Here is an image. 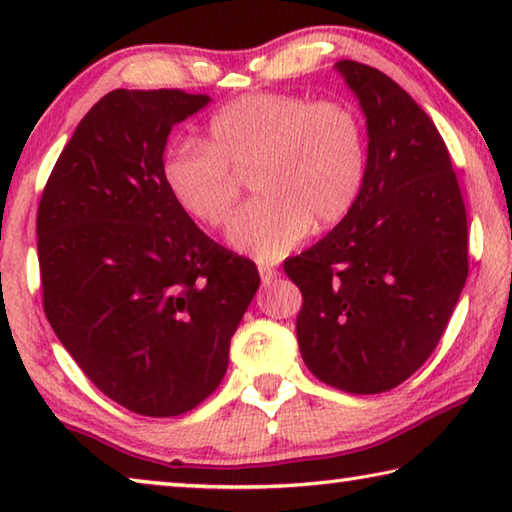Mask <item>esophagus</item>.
<instances>
[{"mask_svg": "<svg viewBox=\"0 0 512 512\" xmlns=\"http://www.w3.org/2000/svg\"><path fill=\"white\" fill-rule=\"evenodd\" d=\"M277 275H280L277 273V268L268 266V264H259V277H262L264 284H271Z\"/></svg>", "mask_w": 512, "mask_h": 512, "instance_id": "obj_1", "label": "esophagus"}]
</instances>
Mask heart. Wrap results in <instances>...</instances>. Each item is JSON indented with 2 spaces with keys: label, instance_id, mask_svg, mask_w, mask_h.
I'll return each instance as SVG.
<instances>
[{
  "label": "heart",
  "instance_id": "1",
  "mask_svg": "<svg viewBox=\"0 0 512 512\" xmlns=\"http://www.w3.org/2000/svg\"><path fill=\"white\" fill-rule=\"evenodd\" d=\"M253 173L262 198L232 221L230 244L275 262L311 225L332 228L359 203L368 173V140L350 103L302 94L253 92L225 103L207 137L169 144L162 180L187 216L223 228Z\"/></svg>",
  "mask_w": 512,
  "mask_h": 512
}]
</instances>
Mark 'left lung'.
Instances as JSON below:
<instances>
[{
  "label": "left lung",
  "mask_w": 512,
  "mask_h": 512,
  "mask_svg": "<svg viewBox=\"0 0 512 512\" xmlns=\"http://www.w3.org/2000/svg\"><path fill=\"white\" fill-rule=\"evenodd\" d=\"M368 124L359 203L284 273L302 293L300 354L323 384L386 393L436 350L465 287L467 214L427 112L379 69L339 60Z\"/></svg>",
  "instance_id": "left-lung-1"
}]
</instances>
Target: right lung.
<instances>
[{
	"instance_id": "right-lung-1",
	"label": "right lung",
	"mask_w": 512,
	"mask_h": 512,
	"mask_svg": "<svg viewBox=\"0 0 512 512\" xmlns=\"http://www.w3.org/2000/svg\"><path fill=\"white\" fill-rule=\"evenodd\" d=\"M210 101L112 90L65 144L38 205L42 309L94 386L137 415L196 409L228 370L257 266L210 239L162 180L171 126Z\"/></svg>"
}]
</instances>
